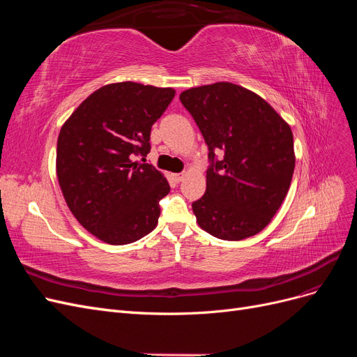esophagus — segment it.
Here are the masks:
<instances>
[{
    "mask_svg": "<svg viewBox=\"0 0 357 357\" xmlns=\"http://www.w3.org/2000/svg\"><path fill=\"white\" fill-rule=\"evenodd\" d=\"M172 178H174V181L180 183L183 178H185V172H178V174H172Z\"/></svg>",
    "mask_w": 357,
    "mask_h": 357,
    "instance_id": "esophagus-1",
    "label": "esophagus"
}]
</instances>
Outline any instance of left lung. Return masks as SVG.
Here are the masks:
<instances>
[{"label":"left lung","instance_id":"left-lung-1","mask_svg":"<svg viewBox=\"0 0 357 357\" xmlns=\"http://www.w3.org/2000/svg\"><path fill=\"white\" fill-rule=\"evenodd\" d=\"M180 101L208 146L207 189L192 204L198 225L226 241L261 232L294 176L290 126L261 96L229 82L188 89ZM215 151L224 156L219 160Z\"/></svg>","mask_w":357,"mask_h":357}]
</instances>
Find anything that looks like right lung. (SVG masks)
I'll use <instances>...</instances> for the list:
<instances>
[{
    "label": "right lung",
    "mask_w": 357,
    "mask_h": 357,
    "mask_svg": "<svg viewBox=\"0 0 357 357\" xmlns=\"http://www.w3.org/2000/svg\"><path fill=\"white\" fill-rule=\"evenodd\" d=\"M174 95L134 82L107 84L61 128L56 174L63 198L83 228L104 243L129 244L156 228L169 185L144 162L150 129Z\"/></svg>",
    "instance_id": "1"
}]
</instances>
